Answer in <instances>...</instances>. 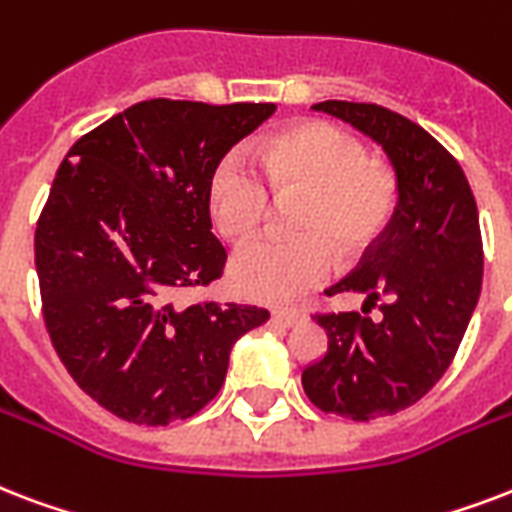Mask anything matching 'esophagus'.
<instances>
[{
	"label": "esophagus",
	"instance_id": "obj_1",
	"mask_svg": "<svg viewBox=\"0 0 512 512\" xmlns=\"http://www.w3.org/2000/svg\"><path fill=\"white\" fill-rule=\"evenodd\" d=\"M271 319L284 327H295L303 322V314H300V311H290V308H273Z\"/></svg>",
	"mask_w": 512,
	"mask_h": 512
}]
</instances>
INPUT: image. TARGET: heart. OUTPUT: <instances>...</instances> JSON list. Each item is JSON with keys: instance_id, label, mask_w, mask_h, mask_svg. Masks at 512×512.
<instances>
[{"instance_id": "obj_1", "label": "heart", "mask_w": 512, "mask_h": 512, "mask_svg": "<svg viewBox=\"0 0 512 512\" xmlns=\"http://www.w3.org/2000/svg\"><path fill=\"white\" fill-rule=\"evenodd\" d=\"M263 177L233 152L214 169L209 209L222 236L244 244L263 228L276 198H303L295 212V239H263L230 263V284L244 298L290 303L325 282L333 255L357 263L376 247L400 201L395 171L370 161L362 139L308 120L268 136L257 147ZM266 182L263 183L262 179Z\"/></svg>"}]
</instances>
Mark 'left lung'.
<instances>
[{"label": "left lung", "instance_id": "1", "mask_svg": "<svg viewBox=\"0 0 512 512\" xmlns=\"http://www.w3.org/2000/svg\"><path fill=\"white\" fill-rule=\"evenodd\" d=\"M392 161L400 201L389 228L327 295L365 292L362 314H317L327 354L303 370L319 411L351 421L392 416L419 403L454 360L483 282L478 206L462 166L421 126L378 104L322 101ZM379 306L378 320L365 318Z\"/></svg>", "mask_w": 512, "mask_h": 512}]
</instances>
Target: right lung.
I'll use <instances>...</instances> for the list:
<instances>
[{
  "label": "right lung",
  "instance_id": "right-lung-1",
  "mask_svg": "<svg viewBox=\"0 0 512 512\" xmlns=\"http://www.w3.org/2000/svg\"><path fill=\"white\" fill-rule=\"evenodd\" d=\"M276 104L139 101L66 152L34 233L42 317L85 395L166 427L220 392L233 343L268 319L239 303L177 306L220 279L209 185Z\"/></svg>",
  "mask_w": 512,
  "mask_h": 512
}]
</instances>
